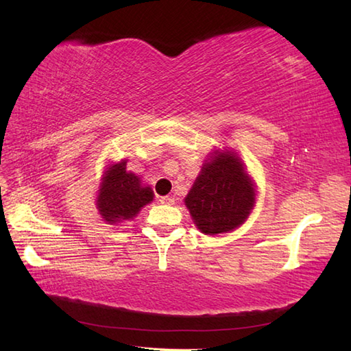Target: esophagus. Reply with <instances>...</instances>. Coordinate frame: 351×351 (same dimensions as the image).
Segmentation results:
<instances>
[{"mask_svg":"<svg viewBox=\"0 0 351 351\" xmlns=\"http://www.w3.org/2000/svg\"><path fill=\"white\" fill-rule=\"evenodd\" d=\"M160 202H161L162 205H173L175 199L170 197V196H162V197H160Z\"/></svg>","mask_w":351,"mask_h":351,"instance_id":"esophagus-1","label":"esophagus"}]
</instances>
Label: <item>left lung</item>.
<instances>
[{
    "instance_id": "8db88e82",
    "label": "left lung",
    "mask_w": 351,
    "mask_h": 351,
    "mask_svg": "<svg viewBox=\"0 0 351 351\" xmlns=\"http://www.w3.org/2000/svg\"><path fill=\"white\" fill-rule=\"evenodd\" d=\"M255 204V190L238 156L215 152L185 197L200 232L215 235L243 225Z\"/></svg>"
}]
</instances>
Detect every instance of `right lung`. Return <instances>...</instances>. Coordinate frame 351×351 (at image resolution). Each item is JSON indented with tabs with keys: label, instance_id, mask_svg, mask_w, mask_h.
Segmentation results:
<instances>
[{
	"label": "right lung",
	"instance_id": "add662e5",
	"mask_svg": "<svg viewBox=\"0 0 351 351\" xmlns=\"http://www.w3.org/2000/svg\"><path fill=\"white\" fill-rule=\"evenodd\" d=\"M154 199L151 187H141L138 178L126 171V161L108 167L98 196V210L110 223L130 220Z\"/></svg>",
	"mask_w": 351,
	"mask_h": 351
}]
</instances>
